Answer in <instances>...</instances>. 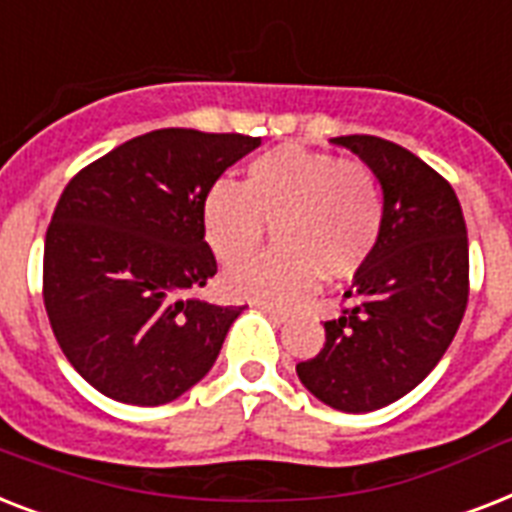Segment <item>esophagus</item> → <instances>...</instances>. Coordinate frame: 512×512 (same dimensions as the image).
Here are the masks:
<instances>
[{"label": "esophagus", "mask_w": 512, "mask_h": 512, "mask_svg": "<svg viewBox=\"0 0 512 512\" xmlns=\"http://www.w3.org/2000/svg\"><path fill=\"white\" fill-rule=\"evenodd\" d=\"M260 308H263V313H268V316H271L276 324H284V321H287V313L281 311V308H273V305H268V303H263Z\"/></svg>", "instance_id": "1"}]
</instances>
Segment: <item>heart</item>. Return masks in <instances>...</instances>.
I'll list each match as a JSON object with an SVG mask.
<instances>
[{
    "mask_svg": "<svg viewBox=\"0 0 512 512\" xmlns=\"http://www.w3.org/2000/svg\"><path fill=\"white\" fill-rule=\"evenodd\" d=\"M273 225L276 252L233 265L231 297L289 305L332 281L356 276L385 231V193L364 162L303 146L255 156L239 185L215 183L201 199V233L223 263L255 255Z\"/></svg>",
    "mask_w": 512,
    "mask_h": 512,
    "instance_id": "obj_1",
    "label": "heart"
}]
</instances>
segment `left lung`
Here are the masks:
<instances>
[{
  "label": "left lung",
  "mask_w": 512,
  "mask_h": 512,
  "mask_svg": "<svg viewBox=\"0 0 512 512\" xmlns=\"http://www.w3.org/2000/svg\"><path fill=\"white\" fill-rule=\"evenodd\" d=\"M332 143L369 164L385 193V231L342 295L327 342L297 377L340 412H374L420 385L457 335L468 308V228L457 193L412 151L345 135Z\"/></svg>",
  "instance_id": "8db88e82"
}]
</instances>
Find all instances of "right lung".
Segmentation results:
<instances>
[{
	"label": "right lung",
	"instance_id": "right-lung-1",
	"mask_svg": "<svg viewBox=\"0 0 512 512\" xmlns=\"http://www.w3.org/2000/svg\"><path fill=\"white\" fill-rule=\"evenodd\" d=\"M260 138L154 130L76 172L44 239L60 350L103 396L170 404L212 369L241 305L191 297L217 273L201 199Z\"/></svg>",
	"mask_w": 512,
	"mask_h": 512
}]
</instances>
